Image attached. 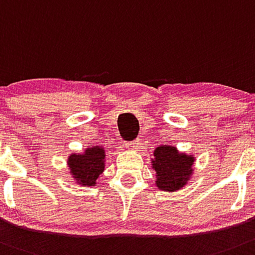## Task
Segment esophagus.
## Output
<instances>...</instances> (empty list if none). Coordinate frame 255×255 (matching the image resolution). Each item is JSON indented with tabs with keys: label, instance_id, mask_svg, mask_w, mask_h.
Segmentation results:
<instances>
[{
	"label": "esophagus",
	"instance_id": "34e87169",
	"mask_svg": "<svg viewBox=\"0 0 255 255\" xmlns=\"http://www.w3.org/2000/svg\"><path fill=\"white\" fill-rule=\"evenodd\" d=\"M137 144H138V141L127 142V143H126V148H127V150H129V151H132V150H134V148L138 147Z\"/></svg>",
	"mask_w": 255,
	"mask_h": 255
}]
</instances>
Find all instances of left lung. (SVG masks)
<instances>
[{
	"mask_svg": "<svg viewBox=\"0 0 255 255\" xmlns=\"http://www.w3.org/2000/svg\"><path fill=\"white\" fill-rule=\"evenodd\" d=\"M152 169L156 173V187L164 192H175L192 176L194 157L179 152L174 146L161 144L153 151Z\"/></svg>",
	"mask_w": 255,
	"mask_h": 255,
	"instance_id": "left-lung-1",
	"label": "left lung"
}]
</instances>
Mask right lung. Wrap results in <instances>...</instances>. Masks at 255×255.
<instances>
[{
  "mask_svg": "<svg viewBox=\"0 0 255 255\" xmlns=\"http://www.w3.org/2000/svg\"><path fill=\"white\" fill-rule=\"evenodd\" d=\"M71 176L84 187L95 185L105 167V150L100 146H93L81 155L71 153L67 160Z\"/></svg>",
  "mask_w": 255,
  "mask_h": 255,
  "instance_id": "right-lung-1",
  "label": "right lung"
}]
</instances>
